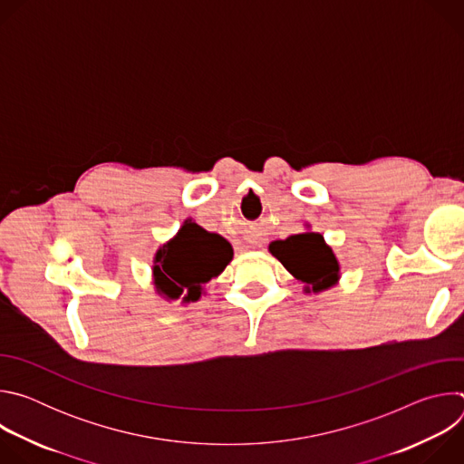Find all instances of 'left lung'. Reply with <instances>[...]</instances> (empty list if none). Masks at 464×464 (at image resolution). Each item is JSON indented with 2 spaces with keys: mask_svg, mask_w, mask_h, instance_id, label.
I'll list each match as a JSON object with an SVG mask.
<instances>
[{
  "mask_svg": "<svg viewBox=\"0 0 464 464\" xmlns=\"http://www.w3.org/2000/svg\"><path fill=\"white\" fill-rule=\"evenodd\" d=\"M268 251L303 285L304 294H321L338 285L340 260L321 233L306 226V231L286 240H274Z\"/></svg>",
  "mask_w": 464,
  "mask_h": 464,
  "instance_id": "1",
  "label": "left lung"
}]
</instances>
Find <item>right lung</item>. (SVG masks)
I'll use <instances>...</instances> for the list:
<instances>
[{
	"label": "right lung",
	"instance_id": "obj_1",
	"mask_svg": "<svg viewBox=\"0 0 464 464\" xmlns=\"http://www.w3.org/2000/svg\"><path fill=\"white\" fill-rule=\"evenodd\" d=\"M233 260V246L218 233L206 231L187 218L178 233L161 244L152 260V285L167 301L196 303L206 285Z\"/></svg>",
	"mask_w": 464,
	"mask_h": 464
}]
</instances>
